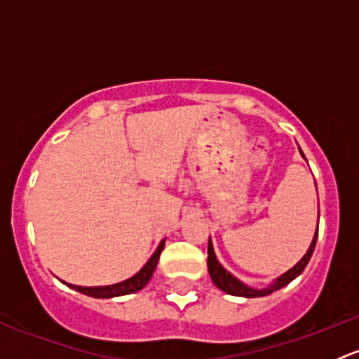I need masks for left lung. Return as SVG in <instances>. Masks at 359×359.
<instances>
[{
  "mask_svg": "<svg viewBox=\"0 0 359 359\" xmlns=\"http://www.w3.org/2000/svg\"><path fill=\"white\" fill-rule=\"evenodd\" d=\"M300 154H302V158H306V156H304L302 151H300ZM318 220H320V213H318ZM316 240H318V229H316V233H314L313 241H311V247L307 248L306 255H304L302 259H300L299 262H297L295 266L292 267V269H288L287 273H283L281 276H278L276 280H273V283L266 285V287H262V288L250 287V285L238 280L236 276H233V274H231L229 271H227L226 267H224L222 264L219 262L215 252H213L212 240H208V273H210V278H212V281L215 283L217 288H220L222 292L229 293V295L247 297V299L269 295V293H273V292L280 290V288L287 287L288 283H292V281L295 280V278L299 276V274L302 273L304 269H306L307 262H309L311 255H313V252H314V247H316Z\"/></svg>",
  "mask_w": 359,
  "mask_h": 359,
  "instance_id": "1",
  "label": "left lung"
}]
</instances>
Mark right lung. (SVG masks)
Segmentation results:
<instances>
[{
	"label": "right lung",
	"instance_id": "add662e5",
	"mask_svg": "<svg viewBox=\"0 0 359 359\" xmlns=\"http://www.w3.org/2000/svg\"><path fill=\"white\" fill-rule=\"evenodd\" d=\"M163 248H165V240H161V243L158 245L156 252L151 255V259L147 260L146 266H144L139 273L133 274L132 278L121 281V283L106 285V287H78V285L66 283V281H64V283H66L69 288H72V290L81 292L88 297H95V299H112V297L135 293V292L142 290V288L149 283L151 276H153L154 269H156V266H158V260H159V255H161Z\"/></svg>",
	"mask_w": 359,
	"mask_h": 359
}]
</instances>
